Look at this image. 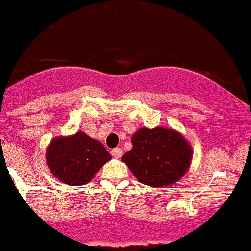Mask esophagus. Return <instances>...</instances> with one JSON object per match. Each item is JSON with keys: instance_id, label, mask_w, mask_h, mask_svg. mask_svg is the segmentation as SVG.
<instances>
[{"instance_id": "obj_1", "label": "esophagus", "mask_w": 251, "mask_h": 251, "mask_svg": "<svg viewBox=\"0 0 251 251\" xmlns=\"http://www.w3.org/2000/svg\"><path fill=\"white\" fill-rule=\"evenodd\" d=\"M122 154H123V151L121 148H115L111 150V155H113L115 158H120L121 156H122Z\"/></svg>"}]
</instances>
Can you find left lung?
<instances>
[{
  "mask_svg": "<svg viewBox=\"0 0 251 251\" xmlns=\"http://www.w3.org/2000/svg\"><path fill=\"white\" fill-rule=\"evenodd\" d=\"M132 148L122 156L135 177L149 187L176 183L193 160V148L181 132L172 128H141L132 135Z\"/></svg>",
  "mask_w": 251,
  "mask_h": 251,
  "instance_id": "1",
  "label": "left lung"
}]
</instances>
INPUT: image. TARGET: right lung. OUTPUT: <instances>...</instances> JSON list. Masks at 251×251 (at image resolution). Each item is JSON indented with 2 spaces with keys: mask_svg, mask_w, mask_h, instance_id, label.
Listing matches in <instances>:
<instances>
[{
  "mask_svg": "<svg viewBox=\"0 0 251 251\" xmlns=\"http://www.w3.org/2000/svg\"><path fill=\"white\" fill-rule=\"evenodd\" d=\"M110 160L104 146L83 131L52 138L46 150V161L52 175L73 187L89 183Z\"/></svg>",
  "mask_w": 251,
  "mask_h": 251,
  "instance_id": "add662e5",
  "label": "right lung"
}]
</instances>
